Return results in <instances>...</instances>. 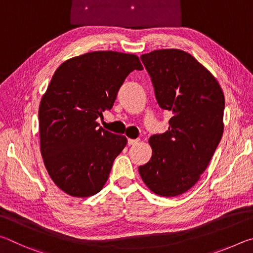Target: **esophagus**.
Masks as SVG:
<instances>
[{
	"label": "esophagus",
	"instance_id": "34e87169",
	"mask_svg": "<svg viewBox=\"0 0 253 253\" xmlns=\"http://www.w3.org/2000/svg\"><path fill=\"white\" fill-rule=\"evenodd\" d=\"M138 142H139L138 139H130L129 138V139L127 140V143H128V145H129V146H131V145H136Z\"/></svg>",
	"mask_w": 253,
	"mask_h": 253
}]
</instances>
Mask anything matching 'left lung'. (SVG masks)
<instances>
[{
    "label": "left lung",
    "instance_id": "8db88e82",
    "mask_svg": "<svg viewBox=\"0 0 253 253\" xmlns=\"http://www.w3.org/2000/svg\"><path fill=\"white\" fill-rule=\"evenodd\" d=\"M158 106L172 113L169 130L149 138L153 155L138 168L157 195L176 196L199 181L223 134L224 96L219 83L194 57L177 49L140 57Z\"/></svg>",
    "mask_w": 253,
    "mask_h": 253
}]
</instances>
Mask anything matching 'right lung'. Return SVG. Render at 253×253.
<instances>
[{
	"label": "right lung",
	"instance_id": "right-lung-1",
	"mask_svg": "<svg viewBox=\"0 0 253 253\" xmlns=\"http://www.w3.org/2000/svg\"><path fill=\"white\" fill-rule=\"evenodd\" d=\"M134 70H143L138 57L115 51L79 55L55 70L40 102V147L50 177L67 194L88 198L108 179L127 138L96 121Z\"/></svg>",
	"mask_w": 253,
	"mask_h": 253
}]
</instances>
